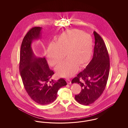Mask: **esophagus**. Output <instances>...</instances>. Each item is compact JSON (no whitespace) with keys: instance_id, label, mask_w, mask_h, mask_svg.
Listing matches in <instances>:
<instances>
[{"instance_id":"obj_1","label":"esophagus","mask_w":128,"mask_h":128,"mask_svg":"<svg viewBox=\"0 0 128 128\" xmlns=\"http://www.w3.org/2000/svg\"><path fill=\"white\" fill-rule=\"evenodd\" d=\"M66 81H67V84H72V82H71V80L69 79H66Z\"/></svg>"}]
</instances>
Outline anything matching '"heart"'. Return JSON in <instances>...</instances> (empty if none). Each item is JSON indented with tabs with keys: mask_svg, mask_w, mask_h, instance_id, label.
Masks as SVG:
<instances>
[{
	"mask_svg": "<svg viewBox=\"0 0 128 128\" xmlns=\"http://www.w3.org/2000/svg\"><path fill=\"white\" fill-rule=\"evenodd\" d=\"M92 52L91 36L82 30H68L58 37L55 43L49 44L47 58L49 64L58 65L65 57L68 58L56 68L57 75L62 77H70L90 60Z\"/></svg>",
	"mask_w": 128,
	"mask_h": 128,
	"instance_id": "1",
	"label": "heart"
}]
</instances>
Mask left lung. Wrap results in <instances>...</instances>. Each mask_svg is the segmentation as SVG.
<instances>
[{
	"mask_svg": "<svg viewBox=\"0 0 128 128\" xmlns=\"http://www.w3.org/2000/svg\"><path fill=\"white\" fill-rule=\"evenodd\" d=\"M95 45L92 58L85 69L73 78L72 83H77L82 87L75 100L88 106L99 98L106 88L110 73V58L104 42L99 34L94 32Z\"/></svg>",
	"mask_w": 128,
	"mask_h": 128,
	"instance_id": "obj_1",
	"label": "left lung"
}]
</instances>
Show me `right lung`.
<instances>
[{"mask_svg":"<svg viewBox=\"0 0 128 128\" xmlns=\"http://www.w3.org/2000/svg\"><path fill=\"white\" fill-rule=\"evenodd\" d=\"M42 27L32 28L25 35L20 51L19 70L25 89L32 100L42 105L51 103L56 100L61 87L67 85L64 79L51 80L54 74L49 68L44 57L38 58L31 44L41 36Z\"/></svg>","mask_w":128,"mask_h":128,"instance_id":"add662e5","label":"right lung"}]
</instances>
